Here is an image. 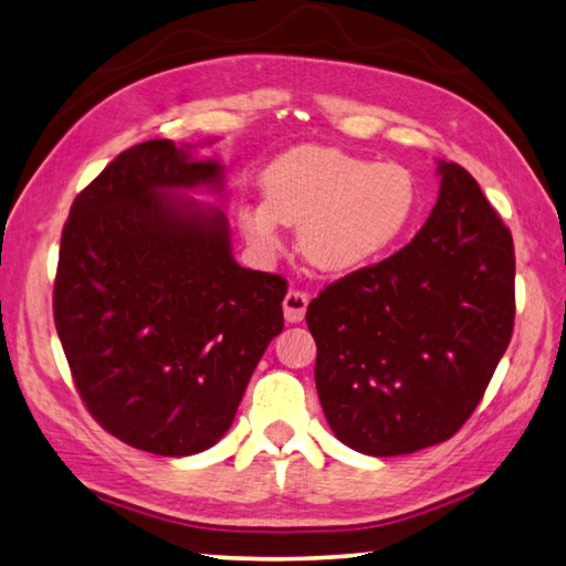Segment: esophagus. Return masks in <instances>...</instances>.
I'll return each mask as SVG.
<instances>
[{
	"label": "esophagus",
	"mask_w": 566,
	"mask_h": 566,
	"mask_svg": "<svg viewBox=\"0 0 566 566\" xmlns=\"http://www.w3.org/2000/svg\"><path fill=\"white\" fill-rule=\"evenodd\" d=\"M307 303H311V295L297 291V287H291L283 297V315L285 323H301L307 311Z\"/></svg>",
	"instance_id": "obj_1"
}]
</instances>
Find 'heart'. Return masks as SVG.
I'll return each mask as SVG.
<instances>
[{
	"label": "heart",
	"mask_w": 566,
	"mask_h": 566,
	"mask_svg": "<svg viewBox=\"0 0 566 566\" xmlns=\"http://www.w3.org/2000/svg\"><path fill=\"white\" fill-rule=\"evenodd\" d=\"M419 187L407 167L335 147H295L263 175V205L239 211L255 247H279V221L301 227L305 261L345 275L377 261L413 219Z\"/></svg>",
	"instance_id": "obj_1"
}]
</instances>
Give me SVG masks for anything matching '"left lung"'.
Segmentation results:
<instances>
[{
	"label": "left lung",
	"mask_w": 566,
	"mask_h": 566,
	"mask_svg": "<svg viewBox=\"0 0 566 566\" xmlns=\"http://www.w3.org/2000/svg\"><path fill=\"white\" fill-rule=\"evenodd\" d=\"M411 243L307 305L329 429L367 455L449 441L471 419L515 325L510 229L461 165Z\"/></svg>",
	"instance_id": "obj_1"
}]
</instances>
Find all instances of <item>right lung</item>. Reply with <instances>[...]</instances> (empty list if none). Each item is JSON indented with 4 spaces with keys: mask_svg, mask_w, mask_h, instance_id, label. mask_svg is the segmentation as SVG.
<instances>
[{
    "mask_svg": "<svg viewBox=\"0 0 566 566\" xmlns=\"http://www.w3.org/2000/svg\"><path fill=\"white\" fill-rule=\"evenodd\" d=\"M219 163L172 140L117 155L73 199L53 281V323L85 409L157 455L214 446L283 329V275L241 269L219 209L167 197L221 187Z\"/></svg>",
    "mask_w": 566,
    "mask_h": 566,
    "instance_id": "add662e5",
    "label": "right lung"
}]
</instances>
